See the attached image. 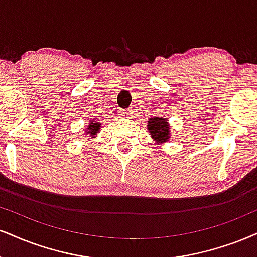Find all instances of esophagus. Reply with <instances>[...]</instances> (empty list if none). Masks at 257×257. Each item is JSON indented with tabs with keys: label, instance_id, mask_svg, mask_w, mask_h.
I'll use <instances>...</instances> for the list:
<instances>
[{
	"label": "esophagus",
	"instance_id": "34e87169",
	"mask_svg": "<svg viewBox=\"0 0 257 257\" xmlns=\"http://www.w3.org/2000/svg\"><path fill=\"white\" fill-rule=\"evenodd\" d=\"M131 110L130 109H120L119 110V116L122 119H130L131 118Z\"/></svg>",
	"mask_w": 257,
	"mask_h": 257
}]
</instances>
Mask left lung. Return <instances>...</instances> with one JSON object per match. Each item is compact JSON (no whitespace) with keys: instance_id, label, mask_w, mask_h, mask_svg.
<instances>
[{"instance_id":"8db88e82","label":"left lung","mask_w":257,"mask_h":257,"mask_svg":"<svg viewBox=\"0 0 257 257\" xmlns=\"http://www.w3.org/2000/svg\"><path fill=\"white\" fill-rule=\"evenodd\" d=\"M148 130L149 134L157 144H162L164 142L169 141V123L166 118L161 116H154L150 118L148 121Z\"/></svg>"}]
</instances>
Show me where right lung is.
Here are the masks:
<instances>
[{"label": "right lung", "mask_w": 257, "mask_h": 257, "mask_svg": "<svg viewBox=\"0 0 257 257\" xmlns=\"http://www.w3.org/2000/svg\"><path fill=\"white\" fill-rule=\"evenodd\" d=\"M100 127H101L100 122L95 121V120H91L89 122V126H88L87 130H85V135H87V137L95 138V136L99 134Z\"/></svg>", "instance_id": "1"}]
</instances>
